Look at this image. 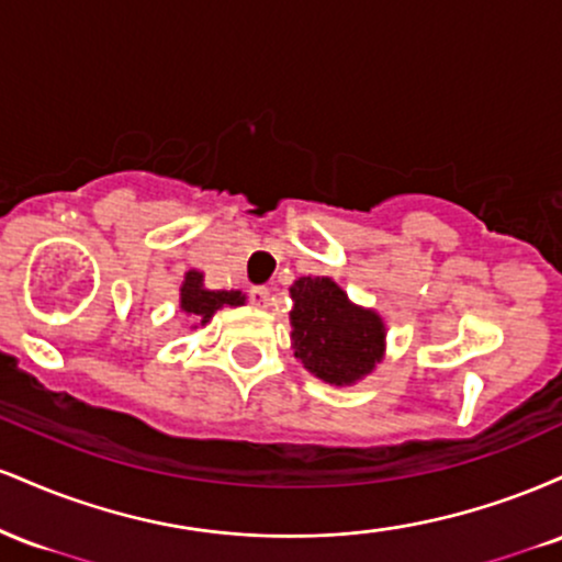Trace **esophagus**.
<instances>
[{
    "label": "esophagus",
    "mask_w": 562,
    "mask_h": 562,
    "mask_svg": "<svg viewBox=\"0 0 562 562\" xmlns=\"http://www.w3.org/2000/svg\"><path fill=\"white\" fill-rule=\"evenodd\" d=\"M250 301L259 303V306H267L269 299H272V290L269 288H250Z\"/></svg>",
    "instance_id": "obj_1"
}]
</instances>
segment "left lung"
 <instances>
[{"label":"left lung","instance_id":"8db88e82","mask_svg":"<svg viewBox=\"0 0 562 562\" xmlns=\"http://www.w3.org/2000/svg\"><path fill=\"white\" fill-rule=\"evenodd\" d=\"M295 357L314 375L348 385L383 357L385 327L375 312L353 306L330 277H301L290 288Z\"/></svg>","mask_w":562,"mask_h":562}]
</instances>
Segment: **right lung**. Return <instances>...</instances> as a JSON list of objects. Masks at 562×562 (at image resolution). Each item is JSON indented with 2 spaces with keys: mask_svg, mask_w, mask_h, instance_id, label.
Here are the masks:
<instances>
[{
  "mask_svg": "<svg viewBox=\"0 0 562 562\" xmlns=\"http://www.w3.org/2000/svg\"><path fill=\"white\" fill-rule=\"evenodd\" d=\"M243 301L240 290H205L200 272H187L182 282V312L198 317L200 325H205L222 306H240Z\"/></svg>",
  "mask_w": 562,
  "mask_h": 562,
  "instance_id": "1",
  "label": "right lung"
}]
</instances>
